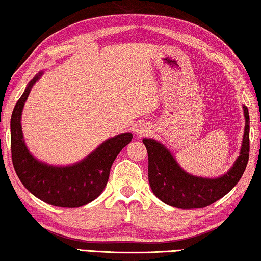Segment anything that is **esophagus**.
<instances>
[{
  "mask_svg": "<svg viewBox=\"0 0 261 261\" xmlns=\"http://www.w3.org/2000/svg\"><path fill=\"white\" fill-rule=\"evenodd\" d=\"M135 133H137L138 137H146L150 133V126L147 122H140L135 127Z\"/></svg>",
  "mask_w": 261,
  "mask_h": 261,
  "instance_id": "esophagus-1",
  "label": "esophagus"
}]
</instances>
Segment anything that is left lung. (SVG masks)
Returning <instances> with one entry per match:
<instances>
[{"mask_svg": "<svg viewBox=\"0 0 261 261\" xmlns=\"http://www.w3.org/2000/svg\"><path fill=\"white\" fill-rule=\"evenodd\" d=\"M245 130L239 156L227 173L218 177L192 175L177 164L164 143L143 139L148 153V180L154 195L176 208H203L228 193L243 176L250 156V115L243 106Z\"/></svg>", "mask_w": 261, "mask_h": 261, "instance_id": "1", "label": "left lung"}]
</instances>
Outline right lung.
Instances as JSON below:
<instances>
[{
  "label": "right lung",
  "mask_w": 261,
  "mask_h": 261,
  "mask_svg": "<svg viewBox=\"0 0 261 261\" xmlns=\"http://www.w3.org/2000/svg\"><path fill=\"white\" fill-rule=\"evenodd\" d=\"M42 74L40 71L30 80L11 114V159L15 172L30 193L49 205L67 208L84 206L102 193L113 162L132 141L133 134L121 133L107 139L89 155L73 165L53 166L37 160L25 146L21 116L30 90Z\"/></svg>",
  "instance_id": "right-lung-1"
}]
</instances>
